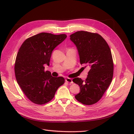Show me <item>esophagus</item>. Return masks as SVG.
I'll use <instances>...</instances> for the list:
<instances>
[{
  "mask_svg": "<svg viewBox=\"0 0 134 134\" xmlns=\"http://www.w3.org/2000/svg\"><path fill=\"white\" fill-rule=\"evenodd\" d=\"M65 81L66 82H67V83H69V84H72V79H71V78H66V79H65Z\"/></svg>",
  "mask_w": 134,
  "mask_h": 134,
  "instance_id": "obj_1",
  "label": "esophagus"
}]
</instances>
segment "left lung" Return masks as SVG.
Wrapping results in <instances>:
<instances>
[{
	"label": "left lung",
	"mask_w": 134,
	"mask_h": 134,
	"mask_svg": "<svg viewBox=\"0 0 134 134\" xmlns=\"http://www.w3.org/2000/svg\"><path fill=\"white\" fill-rule=\"evenodd\" d=\"M75 44L80 64L90 68L85 80L75 78L80 91L76 99L85 105H92L101 99L110 85L113 75V63L108 43L100 35L87 31H78L70 36Z\"/></svg>",
	"instance_id": "1"
}]
</instances>
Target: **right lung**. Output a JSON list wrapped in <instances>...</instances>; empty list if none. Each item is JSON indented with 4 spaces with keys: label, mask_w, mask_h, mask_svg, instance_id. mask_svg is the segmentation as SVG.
I'll list each match as a JSON object with an SVG mask.
<instances>
[{
    "label": "right lung",
    "mask_w": 134,
    "mask_h": 134,
    "mask_svg": "<svg viewBox=\"0 0 134 134\" xmlns=\"http://www.w3.org/2000/svg\"><path fill=\"white\" fill-rule=\"evenodd\" d=\"M65 34L42 32L26 39L16 56L14 72L17 82L28 99L37 104L50 102L59 87L65 83L62 76L53 77L44 71L50 65L52 52L65 39Z\"/></svg>",
    "instance_id": "obj_1"
}]
</instances>
